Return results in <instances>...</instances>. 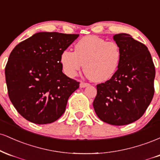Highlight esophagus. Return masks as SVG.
<instances>
[{
    "instance_id": "1",
    "label": "esophagus",
    "mask_w": 160,
    "mask_h": 160,
    "mask_svg": "<svg viewBox=\"0 0 160 160\" xmlns=\"http://www.w3.org/2000/svg\"><path fill=\"white\" fill-rule=\"evenodd\" d=\"M88 86H89V83H87V82H81L80 84V86L81 88H85Z\"/></svg>"
}]
</instances>
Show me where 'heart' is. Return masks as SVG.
<instances>
[{"mask_svg":"<svg viewBox=\"0 0 160 160\" xmlns=\"http://www.w3.org/2000/svg\"><path fill=\"white\" fill-rule=\"evenodd\" d=\"M121 56L120 48L116 42L89 35L77 42L74 52L62 51L60 62L68 77L76 76L84 65V73L90 80L104 82L113 78L118 71Z\"/></svg>","mask_w":160,"mask_h":160,"instance_id":"b5f03b06","label":"heart"}]
</instances>
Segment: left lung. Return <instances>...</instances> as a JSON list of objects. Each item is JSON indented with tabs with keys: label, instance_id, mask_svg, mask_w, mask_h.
Masks as SVG:
<instances>
[{
	"label": "left lung",
	"instance_id": "8db88e82",
	"mask_svg": "<svg viewBox=\"0 0 160 160\" xmlns=\"http://www.w3.org/2000/svg\"><path fill=\"white\" fill-rule=\"evenodd\" d=\"M121 50L118 71L105 82L98 84L93 108L101 120L123 126L142 117L154 95L156 71L148 47L130 34H115Z\"/></svg>",
	"mask_w": 160,
	"mask_h": 160
}]
</instances>
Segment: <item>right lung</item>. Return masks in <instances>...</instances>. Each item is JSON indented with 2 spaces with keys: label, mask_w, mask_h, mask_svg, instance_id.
<instances>
[{
  "label": "right lung",
  "mask_w": 160,
  "mask_h": 160,
  "mask_svg": "<svg viewBox=\"0 0 160 160\" xmlns=\"http://www.w3.org/2000/svg\"><path fill=\"white\" fill-rule=\"evenodd\" d=\"M79 34L38 32L16 45L6 67L8 95L16 111L36 124L55 122L80 82L62 72L60 56Z\"/></svg>",
  "instance_id": "right-lung-1"
}]
</instances>
